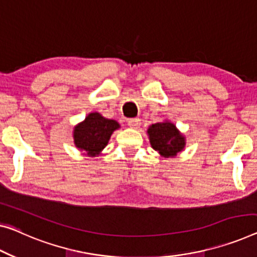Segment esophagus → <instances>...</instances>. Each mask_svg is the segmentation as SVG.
I'll use <instances>...</instances> for the list:
<instances>
[{
    "label": "esophagus",
    "instance_id": "1",
    "mask_svg": "<svg viewBox=\"0 0 257 257\" xmlns=\"http://www.w3.org/2000/svg\"><path fill=\"white\" fill-rule=\"evenodd\" d=\"M140 124H141V120L139 117L129 118L128 120V125L130 128H139Z\"/></svg>",
    "mask_w": 257,
    "mask_h": 257
}]
</instances>
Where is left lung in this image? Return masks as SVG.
I'll list each match as a JSON object with an SVG mask.
<instances>
[{"label": "left lung", "instance_id": "8db88e82", "mask_svg": "<svg viewBox=\"0 0 257 257\" xmlns=\"http://www.w3.org/2000/svg\"><path fill=\"white\" fill-rule=\"evenodd\" d=\"M149 140L151 147L162 157H175L183 150L186 139L172 122H158L149 127Z\"/></svg>", "mask_w": 257, "mask_h": 257}]
</instances>
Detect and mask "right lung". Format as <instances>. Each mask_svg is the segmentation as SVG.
<instances>
[{"label":"right lung","mask_w":257,"mask_h":257,"mask_svg":"<svg viewBox=\"0 0 257 257\" xmlns=\"http://www.w3.org/2000/svg\"><path fill=\"white\" fill-rule=\"evenodd\" d=\"M118 128L120 124L115 120L106 118L97 112L90 113L74 129L76 148L90 157L98 156L108 143L114 130Z\"/></svg>","instance_id":"add662e5"}]
</instances>
